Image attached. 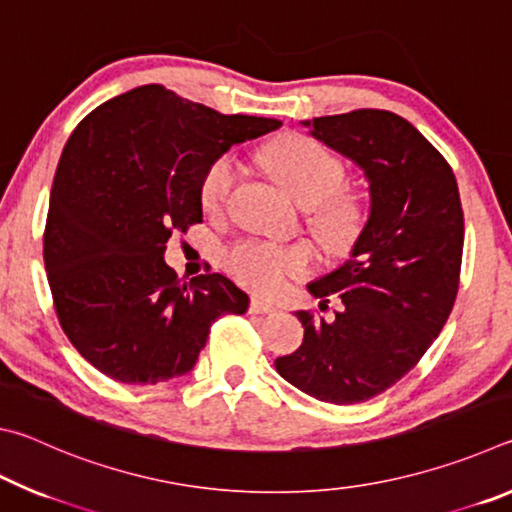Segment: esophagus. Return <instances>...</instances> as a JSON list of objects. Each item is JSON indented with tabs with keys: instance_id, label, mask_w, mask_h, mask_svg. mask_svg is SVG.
<instances>
[{
	"instance_id": "obj_1",
	"label": "esophagus",
	"mask_w": 512,
	"mask_h": 512,
	"mask_svg": "<svg viewBox=\"0 0 512 512\" xmlns=\"http://www.w3.org/2000/svg\"><path fill=\"white\" fill-rule=\"evenodd\" d=\"M250 314H273L275 311V307L271 305V302H266V300H259V298H253L250 300Z\"/></svg>"
}]
</instances>
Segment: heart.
Listing matches in <instances>:
<instances>
[{"mask_svg": "<svg viewBox=\"0 0 512 512\" xmlns=\"http://www.w3.org/2000/svg\"><path fill=\"white\" fill-rule=\"evenodd\" d=\"M264 164L271 176L307 210L309 228L327 255H350L366 230V203L343 187V162L325 146L305 135H284L264 151ZM241 164L232 153H223L207 164L198 201L207 214H219L237 185ZM230 273L244 287L273 293L289 277L307 275L314 268V255L305 244H273L262 239H244L225 257Z\"/></svg>", "mask_w": 512, "mask_h": 512, "instance_id": "obj_1", "label": "heart"}]
</instances>
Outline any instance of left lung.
<instances>
[{"mask_svg":"<svg viewBox=\"0 0 512 512\" xmlns=\"http://www.w3.org/2000/svg\"><path fill=\"white\" fill-rule=\"evenodd\" d=\"M366 171L370 216L352 257L309 284L341 302L332 320L298 311L300 348L280 375L329 404L368 402L415 368L445 327L463 262V207L449 162L404 117L361 108L302 121Z\"/></svg>","mask_w":512,"mask_h":512,"instance_id":"left-lung-1","label":"left lung"}]
</instances>
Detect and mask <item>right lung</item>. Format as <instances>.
<instances>
[{
	"label": "right lung",
	"mask_w": 512,
	"mask_h": 512,
	"mask_svg": "<svg viewBox=\"0 0 512 512\" xmlns=\"http://www.w3.org/2000/svg\"><path fill=\"white\" fill-rule=\"evenodd\" d=\"M280 126L153 83L101 103L69 135L42 255L60 327L103 375L121 384L185 375L214 320L248 309L225 275L183 282L162 255L173 232L203 223L207 164Z\"/></svg>",
	"instance_id": "obj_1"
}]
</instances>
